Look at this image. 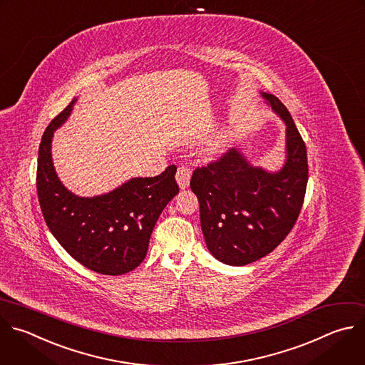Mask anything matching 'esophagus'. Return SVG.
I'll return each instance as SVG.
<instances>
[{
  "label": "esophagus",
  "mask_w": 365,
  "mask_h": 365,
  "mask_svg": "<svg viewBox=\"0 0 365 365\" xmlns=\"http://www.w3.org/2000/svg\"><path fill=\"white\" fill-rule=\"evenodd\" d=\"M190 176H192V172L187 166H179L178 168V172H176V182L179 185L180 189H186L189 186V182H190Z\"/></svg>",
  "instance_id": "obj_1"
}]
</instances>
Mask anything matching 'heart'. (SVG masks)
<instances>
[{
    "label": "heart",
    "mask_w": 365,
    "mask_h": 365,
    "mask_svg": "<svg viewBox=\"0 0 365 365\" xmlns=\"http://www.w3.org/2000/svg\"><path fill=\"white\" fill-rule=\"evenodd\" d=\"M232 138V132L230 130H222L219 133H216L215 136H212L206 143H205V155L209 158L217 156L219 153H222L227 143L230 142Z\"/></svg>",
    "instance_id": "b5f03b06"
}]
</instances>
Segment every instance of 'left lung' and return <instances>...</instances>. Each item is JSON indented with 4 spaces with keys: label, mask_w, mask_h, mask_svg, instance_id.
Here are the masks:
<instances>
[{
    "label": "left lung",
    "mask_w": 365,
    "mask_h": 365,
    "mask_svg": "<svg viewBox=\"0 0 365 365\" xmlns=\"http://www.w3.org/2000/svg\"><path fill=\"white\" fill-rule=\"evenodd\" d=\"M261 96L287 126L284 166L268 172L230 149L190 179L206 247L232 267L255 262L281 244L298 219L308 182L307 148L288 108L274 94Z\"/></svg>",
    "instance_id": "1"
}]
</instances>
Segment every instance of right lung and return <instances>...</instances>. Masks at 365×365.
<instances>
[{
    "instance_id": "right-lung-1",
    "label": "right lung",
    "mask_w": 365,
    "mask_h": 365,
    "mask_svg": "<svg viewBox=\"0 0 365 365\" xmlns=\"http://www.w3.org/2000/svg\"><path fill=\"white\" fill-rule=\"evenodd\" d=\"M76 100L51 121L41 138L37 166L40 207L58 244L77 262L97 274L123 275L143 262L160 213L179 193L176 166L155 178H133L104 195H74L56 173L51 142Z\"/></svg>"
}]
</instances>
